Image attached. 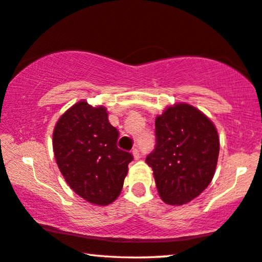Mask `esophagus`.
Instances as JSON below:
<instances>
[{
    "label": "esophagus",
    "instance_id": "obj_1",
    "mask_svg": "<svg viewBox=\"0 0 262 262\" xmlns=\"http://www.w3.org/2000/svg\"><path fill=\"white\" fill-rule=\"evenodd\" d=\"M132 155H134V158L136 160H138L140 158V154H139L138 148H134V150H132Z\"/></svg>",
    "mask_w": 262,
    "mask_h": 262
}]
</instances>
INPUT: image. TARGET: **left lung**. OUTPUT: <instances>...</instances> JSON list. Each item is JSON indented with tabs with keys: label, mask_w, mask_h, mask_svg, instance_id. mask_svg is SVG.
I'll return each mask as SVG.
<instances>
[{
	"label": "left lung",
	"mask_w": 262,
	"mask_h": 262,
	"mask_svg": "<svg viewBox=\"0 0 262 262\" xmlns=\"http://www.w3.org/2000/svg\"><path fill=\"white\" fill-rule=\"evenodd\" d=\"M214 124L186 103L168 106L156 118V147L146 157L165 203L183 205L212 182L219 156Z\"/></svg>",
	"instance_id": "left-lung-1"
}]
</instances>
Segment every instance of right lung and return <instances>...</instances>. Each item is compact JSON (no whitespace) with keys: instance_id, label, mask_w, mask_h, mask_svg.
I'll list each match as a JSON object with an SVG mask.
<instances>
[{"instance_id":"right-lung-1","label":"right lung","mask_w":262,"mask_h":262,"mask_svg":"<svg viewBox=\"0 0 262 262\" xmlns=\"http://www.w3.org/2000/svg\"><path fill=\"white\" fill-rule=\"evenodd\" d=\"M119 134L104 106L80 100L56 123L52 147L59 171L84 200L105 206L118 198L134 159L117 147Z\"/></svg>"}]
</instances>
